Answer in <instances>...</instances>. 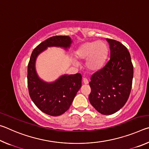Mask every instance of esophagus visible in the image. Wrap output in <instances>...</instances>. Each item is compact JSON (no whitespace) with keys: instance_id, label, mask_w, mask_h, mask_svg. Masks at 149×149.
Returning a JSON list of instances; mask_svg holds the SVG:
<instances>
[{"instance_id":"34e87169","label":"esophagus","mask_w":149,"mask_h":149,"mask_svg":"<svg viewBox=\"0 0 149 149\" xmlns=\"http://www.w3.org/2000/svg\"><path fill=\"white\" fill-rule=\"evenodd\" d=\"M83 81H84V84L85 85H87L88 84H89V81H88L87 78H85V77L83 78Z\"/></svg>"}]
</instances>
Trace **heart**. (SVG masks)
Returning <instances> with one entry per match:
<instances>
[{"label":"heart","mask_w":149,"mask_h":149,"mask_svg":"<svg viewBox=\"0 0 149 149\" xmlns=\"http://www.w3.org/2000/svg\"><path fill=\"white\" fill-rule=\"evenodd\" d=\"M108 47L104 42H88L77 50L76 56L81 60H86L87 68L91 71H97L104 65L107 57ZM74 64L78 63L74 61Z\"/></svg>","instance_id":"obj_1"}]
</instances>
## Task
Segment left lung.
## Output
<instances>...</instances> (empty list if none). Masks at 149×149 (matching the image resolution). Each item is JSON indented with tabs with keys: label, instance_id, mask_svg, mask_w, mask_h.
<instances>
[{
	"label": "left lung",
	"instance_id": "1",
	"mask_svg": "<svg viewBox=\"0 0 149 149\" xmlns=\"http://www.w3.org/2000/svg\"><path fill=\"white\" fill-rule=\"evenodd\" d=\"M110 58L91 77L89 100L100 114L110 115L127 102L132 89L133 66L127 49L120 42L107 39Z\"/></svg>",
	"mask_w": 149,
	"mask_h": 149
}]
</instances>
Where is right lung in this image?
Wrapping results in <instances>:
<instances>
[{"instance_id":"right-lung-1","label":"right lung","mask_w":149,"mask_h":149,"mask_svg":"<svg viewBox=\"0 0 149 149\" xmlns=\"http://www.w3.org/2000/svg\"><path fill=\"white\" fill-rule=\"evenodd\" d=\"M72 39L68 36H53L45 40L32 52L27 66V85L32 101L42 112L58 116L69 109L74 97L81 87L80 74H64L54 82H46L37 75L35 69L37 58L48 47H71Z\"/></svg>"}]
</instances>
